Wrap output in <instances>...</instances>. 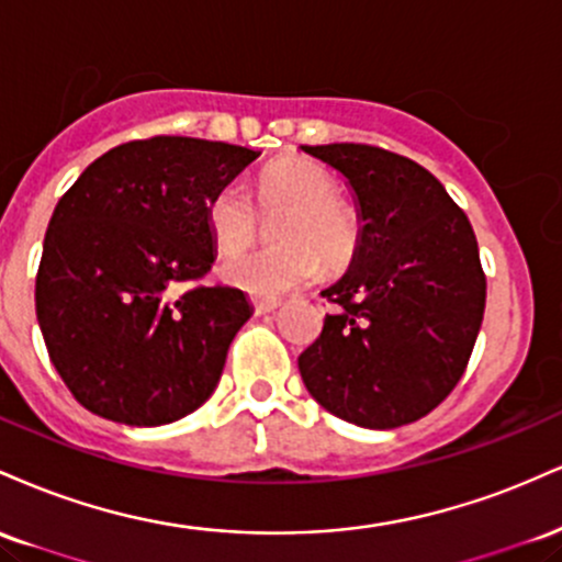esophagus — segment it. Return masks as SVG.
<instances>
[{"mask_svg": "<svg viewBox=\"0 0 562 562\" xmlns=\"http://www.w3.org/2000/svg\"><path fill=\"white\" fill-rule=\"evenodd\" d=\"M280 306H282V301H277V299H256V301H254L256 314L277 312V308H280Z\"/></svg>", "mask_w": 562, "mask_h": 562, "instance_id": "34e87169", "label": "esophagus"}]
</instances>
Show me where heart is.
Masks as SVG:
<instances>
[{
  "label": "heart",
  "mask_w": 562,
  "mask_h": 562,
  "mask_svg": "<svg viewBox=\"0 0 562 562\" xmlns=\"http://www.w3.org/2000/svg\"><path fill=\"white\" fill-rule=\"evenodd\" d=\"M259 200L267 211H290L280 229L285 245L229 259L222 272L232 285L261 299H277L308 285L319 274L322 261L327 269H344L353 259L357 218L340 205V187L330 171L303 158L277 160L263 171ZM205 218L222 254L248 248L259 232V205L237 182L218 187L209 200Z\"/></svg>",
  "instance_id": "b5f03b06"
}]
</instances>
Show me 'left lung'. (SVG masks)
I'll return each mask as SVG.
<instances>
[{
	"label": "left lung",
	"instance_id": "8db88e82",
	"mask_svg": "<svg viewBox=\"0 0 562 562\" xmlns=\"http://www.w3.org/2000/svg\"><path fill=\"white\" fill-rule=\"evenodd\" d=\"M357 200V250L322 290L338 312L299 357L303 385L327 412L389 430L436 409L479 338L486 277L465 211L415 160L372 145H301Z\"/></svg>",
	"mask_w": 562,
	"mask_h": 562
}]
</instances>
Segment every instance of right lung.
<instances>
[{
    "instance_id": "add662e5",
    "label": "right lung",
    "mask_w": 562,
    "mask_h": 562,
    "mask_svg": "<svg viewBox=\"0 0 562 562\" xmlns=\"http://www.w3.org/2000/svg\"><path fill=\"white\" fill-rule=\"evenodd\" d=\"M261 153L153 137L100 156L55 205L36 274V319L76 402L105 420L166 425L216 389L254 306L195 285L214 263L205 209Z\"/></svg>"
}]
</instances>
